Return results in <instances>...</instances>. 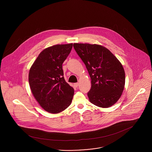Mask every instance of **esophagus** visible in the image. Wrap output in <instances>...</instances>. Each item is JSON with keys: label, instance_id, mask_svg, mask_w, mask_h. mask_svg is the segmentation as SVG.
Returning <instances> with one entry per match:
<instances>
[{"label": "esophagus", "instance_id": "34e87169", "mask_svg": "<svg viewBox=\"0 0 152 152\" xmlns=\"http://www.w3.org/2000/svg\"><path fill=\"white\" fill-rule=\"evenodd\" d=\"M78 84H78V83H74V86L75 87V88H77L78 86Z\"/></svg>", "mask_w": 152, "mask_h": 152}]
</instances>
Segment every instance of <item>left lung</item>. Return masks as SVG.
<instances>
[{"label": "left lung", "instance_id": "1", "mask_svg": "<svg viewBox=\"0 0 152 152\" xmlns=\"http://www.w3.org/2000/svg\"><path fill=\"white\" fill-rule=\"evenodd\" d=\"M73 46L91 79V88L88 92L89 101L101 108L114 105L121 96L125 84V70L121 62L102 45L74 43Z\"/></svg>", "mask_w": 152, "mask_h": 152}]
</instances>
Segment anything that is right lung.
I'll return each mask as SVG.
<instances>
[{"mask_svg": "<svg viewBox=\"0 0 152 152\" xmlns=\"http://www.w3.org/2000/svg\"><path fill=\"white\" fill-rule=\"evenodd\" d=\"M72 47L71 43L45 48L30 69L31 92L42 108L49 113H60L72 102L74 90L65 81L62 66Z\"/></svg>", "mask_w": 152, "mask_h": 152, "instance_id": "add662e5", "label": "right lung"}]
</instances>
